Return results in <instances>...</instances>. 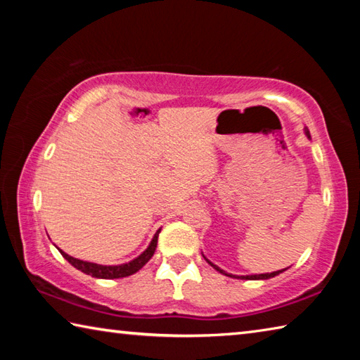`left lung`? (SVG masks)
Listing matches in <instances>:
<instances>
[{
	"label": "left lung",
	"mask_w": 360,
	"mask_h": 360,
	"mask_svg": "<svg viewBox=\"0 0 360 360\" xmlns=\"http://www.w3.org/2000/svg\"><path fill=\"white\" fill-rule=\"evenodd\" d=\"M304 135H307L309 139H311V136H309V131H308V129H304ZM205 257V255H203ZM205 260L208 262V264L214 268V270H217L219 273H222V275H225V276H230V278H236V279H270V278H275V276H278L279 273H283V271H285L288 270V268H284V270H278V271H271V273H262V275H248V276H236V275H231V273H227V271H224L222 268H219L217 265H214L212 264V262H210L208 259L205 257Z\"/></svg>",
	"instance_id": "1"
}]
</instances>
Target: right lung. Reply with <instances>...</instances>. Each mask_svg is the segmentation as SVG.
Here are the masks:
<instances>
[{
	"mask_svg": "<svg viewBox=\"0 0 360 360\" xmlns=\"http://www.w3.org/2000/svg\"><path fill=\"white\" fill-rule=\"evenodd\" d=\"M162 229H158L155 231L154 238L149 243V246L146 248V251L141 252L138 255L136 259H133L130 262H127V264H120V265H100V264H94V262H85V260H79L71 257L66 252H63L62 249H58L60 254L63 255V257L70 262V264L77 268V270H81L85 275H90L94 278H100V279H115V278H125V276H130L133 273H136L138 270H141V268L148 264L150 260L152 255L155 252V248H157V240H158V233H160Z\"/></svg>",
	"mask_w": 360,
	"mask_h": 360,
	"instance_id": "right-lung-1",
	"label": "right lung"
}]
</instances>
